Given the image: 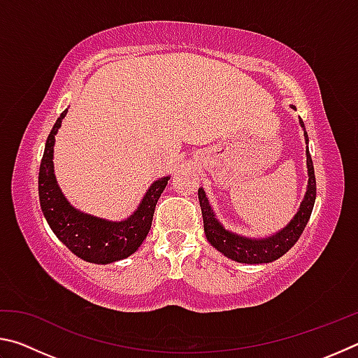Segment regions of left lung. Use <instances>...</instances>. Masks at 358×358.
<instances>
[{
  "mask_svg": "<svg viewBox=\"0 0 358 358\" xmlns=\"http://www.w3.org/2000/svg\"><path fill=\"white\" fill-rule=\"evenodd\" d=\"M300 124L305 128L301 120ZM305 138L308 142L306 132ZM306 166L308 173H310V180H308V191L300 205L299 213L295 215L294 220L281 232H278L273 237L268 238L251 240L246 237H240V235H235L224 229L215 217L213 210H211L208 203V199L201 187L199 189V202H201L203 230L205 235H207V240L217 251L222 252L224 256L237 260V262L241 264H268L284 256L296 243V240L300 238L303 230H305L308 221H310L314 201H316V177H314V167L310 151H306Z\"/></svg>",
  "mask_w": 358,
  "mask_h": 358,
  "instance_id": "left-lung-1",
  "label": "left lung"
}]
</instances>
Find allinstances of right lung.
Listing matches in <instances>:
<instances>
[{"label": "right lung", "instance_id": "add662e5", "mask_svg": "<svg viewBox=\"0 0 358 358\" xmlns=\"http://www.w3.org/2000/svg\"><path fill=\"white\" fill-rule=\"evenodd\" d=\"M68 108L59 115L47 137L44 156L39 167V202L48 226L69 250L87 262L110 264L134 254L147 237L153 221L157 199L169 177L155 181L145 194L141 207L128 220L113 222L85 215L71 207L53 175V145L55 134Z\"/></svg>", "mask_w": 358, "mask_h": 358}]
</instances>
